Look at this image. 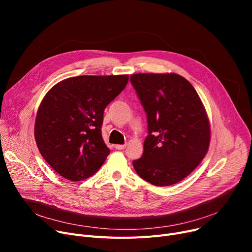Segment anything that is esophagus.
Masks as SVG:
<instances>
[{
  "label": "esophagus",
  "mask_w": 252,
  "mask_h": 252,
  "mask_svg": "<svg viewBox=\"0 0 252 252\" xmlns=\"http://www.w3.org/2000/svg\"><path fill=\"white\" fill-rule=\"evenodd\" d=\"M126 147V144H124V145H115V148L117 150H124Z\"/></svg>",
  "instance_id": "1"
}]
</instances>
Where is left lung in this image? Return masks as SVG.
<instances>
[{
	"instance_id": "8db88e82",
	"label": "left lung",
	"mask_w": 252,
	"mask_h": 252,
	"mask_svg": "<svg viewBox=\"0 0 252 252\" xmlns=\"http://www.w3.org/2000/svg\"><path fill=\"white\" fill-rule=\"evenodd\" d=\"M130 83L147 114L144 153L133 161L137 174L154 186H171L204 158L210 126L194 87L176 73H137Z\"/></svg>"
}]
</instances>
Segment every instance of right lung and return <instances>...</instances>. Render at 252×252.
Segmentation results:
<instances>
[{"instance_id": "1", "label": "right lung", "mask_w": 252, "mask_h": 252, "mask_svg": "<svg viewBox=\"0 0 252 252\" xmlns=\"http://www.w3.org/2000/svg\"><path fill=\"white\" fill-rule=\"evenodd\" d=\"M128 75H79L53 87L39 105L34 124L37 148L63 178L83 181L110 153L103 141L104 110L126 88Z\"/></svg>"}]
</instances>
